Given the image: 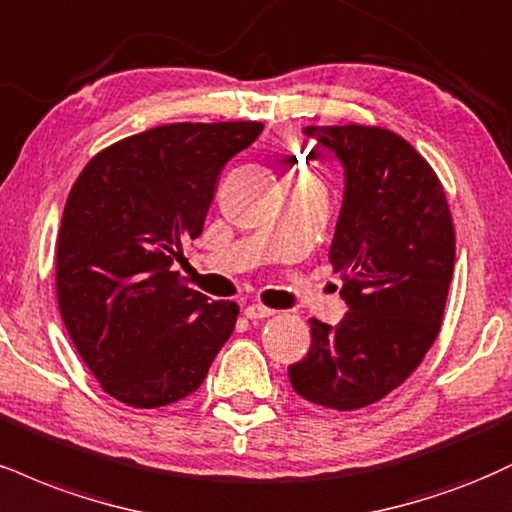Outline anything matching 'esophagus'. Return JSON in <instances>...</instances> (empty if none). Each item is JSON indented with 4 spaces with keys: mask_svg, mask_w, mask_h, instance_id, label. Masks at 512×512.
I'll return each mask as SVG.
<instances>
[{
    "mask_svg": "<svg viewBox=\"0 0 512 512\" xmlns=\"http://www.w3.org/2000/svg\"><path fill=\"white\" fill-rule=\"evenodd\" d=\"M243 312H245V317H248V319H267V317L274 315L272 307H264V305H260V303L248 305Z\"/></svg>",
    "mask_w": 512,
    "mask_h": 512,
    "instance_id": "34e87169",
    "label": "esophagus"
}]
</instances>
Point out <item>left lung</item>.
Segmentation results:
<instances>
[{"instance_id": "obj_1", "label": "left lung", "mask_w": 512, "mask_h": 512, "mask_svg": "<svg viewBox=\"0 0 512 512\" xmlns=\"http://www.w3.org/2000/svg\"><path fill=\"white\" fill-rule=\"evenodd\" d=\"M305 135L346 176L329 260L350 310L338 326L310 319L312 346L288 377L310 403L360 410L398 389L439 336L455 229L439 176L398 133L348 123Z\"/></svg>"}]
</instances>
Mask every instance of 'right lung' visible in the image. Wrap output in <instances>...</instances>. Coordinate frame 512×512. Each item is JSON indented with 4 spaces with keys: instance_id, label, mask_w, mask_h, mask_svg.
Here are the masks:
<instances>
[{
    "instance_id": "1",
    "label": "right lung",
    "mask_w": 512,
    "mask_h": 512,
    "mask_svg": "<svg viewBox=\"0 0 512 512\" xmlns=\"http://www.w3.org/2000/svg\"><path fill=\"white\" fill-rule=\"evenodd\" d=\"M260 121L166 123L104 147L73 183L57 238L59 312L109 396L162 408L200 389L238 305L171 264L205 226L217 178Z\"/></svg>"
}]
</instances>
